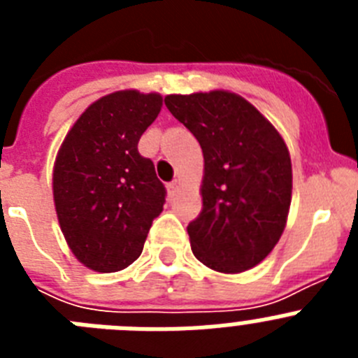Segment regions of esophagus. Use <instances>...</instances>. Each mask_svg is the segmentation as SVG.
Returning a JSON list of instances; mask_svg holds the SVG:
<instances>
[{
	"label": "esophagus",
	"instance_id": "1",
	"mask_svg": "<svg viewBox=\"0 0 358 358\" xmlns=\"http://www.w3.org/2000/svg\"><path fill=\"white\" fill-rule=\"evenodd\" d=\"M179 186H181V181H179V179H173L172 182H169V185H166V189H169L170 197H173V195H176V192L179 189Z\"/></svg>",
	"mask_w": 358,
	"mask_h": 358
}]
</instances>
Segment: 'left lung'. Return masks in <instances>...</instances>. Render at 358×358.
Wrapping results in <instances>:
<instances>
[{"instance_id":"obj_1","label":"left lung","mask_w":358,"mask_h":358,"mask_svg":"<svg viewBox=\"0 0 358 358\" xmlns=\"http://www.w3.org/2000/svg\"><path fill=\"white\" fill-rule=\"evenodd\" d=\"M164 106L204 156L202 211L188 224L195 258L227 274L255 267L287 224L292 164L285 141L235 93L169 94Z\"/></svg>"}]
</instances>
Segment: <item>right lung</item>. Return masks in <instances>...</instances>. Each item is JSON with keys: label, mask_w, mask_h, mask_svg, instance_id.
I'll list each match as a JSON object with an SVG mask.
<instances>
[{"label": "right lung", "mask_w": 358, "mask_h": 358, "mask_svg": "<svg viewBox=\"0 0 358 358\" xmlns=\"http://www.w3.org/2000/svg\"><path fill=\"white\" fill-rule=\"evenodd\" d=\"M161 94L118 91L82 113L53 170V201L73 255L96 273L129 267L143 251L166 188L138 141L159 115Z\"/></svg>", "instance_id": "1"}]
</instances>
